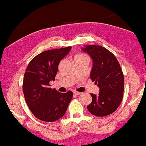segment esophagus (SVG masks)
<instances>
[{
	"instance_id": "1",
	"label": "esophagus",
	"mask_w": 146,
	"mask_h": 146,
	"mask_svg": "<svg viewBox=\"0 0 146 146\" xmlns=\"http://www.w3.org/2000/svg\"><path fill=\"white\" fill-rule=\"evenodd\" d=\"M81 93H82L78 92V91H74V94H75V95H80V94H81Z\"/></svg>"
}]
</instances>
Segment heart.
Returning <instances> with one entry per match:
<instances>
[{"label":"heart","instance_id":"heart-1","mask_svg":"<svg viewBox=\"0 0 146 146\" xmlns=\"http://www.w3.org/2000/svg\"><path fill=\"white\" fill-rule=\"evenodd\" d=\"M82 57H87L85 55H83V54H77L74 56V59H78V58H82Z\"/></svg>","mask_w":146,"mask_h":146}]
</instances>
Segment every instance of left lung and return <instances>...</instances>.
Instances as JSON below:
<instances>
[{
  "instance_id": "1",
  "label": "left lung",
  "mask_w": 146,
  "mask_h": 146,
  "mask_svg": "<svg viewBox=\"0 0 146 146\" xmlns=\"http://www.w3.org/2000/svg\"><path fill=\"white\" fill-rule=\"evenodd\" d=\"M82 51L93 61L90 78L100 88L99 95L91 93L92 102L87 106L91 114L106 116L116 111L123 100L124 76L118 60L107 48L98 45H86Z\"/></svg>"
}]
</instances>
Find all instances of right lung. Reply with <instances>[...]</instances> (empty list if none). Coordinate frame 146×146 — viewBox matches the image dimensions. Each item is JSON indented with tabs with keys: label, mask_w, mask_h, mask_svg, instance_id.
I'll list each match as a JSON object with an SVG mask.
<instances>
[{
	"label": "right lung",
	"mask_w": 146,
	"mask_h": 146,
	"mask_svg": "<svg viewBox=\"0 0 146 146\" xmlns=\"http://www.w3.org/2000/svg\"><path fill=\"white\" fill-rule=\"evenodd\" d=\"M71 48L68 46L40 53L32 59L26 68L23 95L30 111L39 120L54 122L62 118L67 110L72 92L59 93L50 87L49 82L55 80L59 62Z\"/></svg>",
	"instance_id": "right-lung-1"
}]
</instances>
